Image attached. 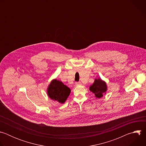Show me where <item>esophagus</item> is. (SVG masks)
<instances>
[{"label": "esophagus", "instance_id": "esophagus-1", "mask_svg": "<svg viewBox=\"0 0 146 146\" xmlns=\"http://www.w3.org/2000/svg\"><path fill=\"white\" fill-rule=\"evenodd\" d=\"M76 85L78 86V85H81V82L80 81L78 82H76Z\"/></svg>", "mask_w": 146, "mask_h": 146}]
</instances>
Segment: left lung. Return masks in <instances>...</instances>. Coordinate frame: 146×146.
Returning <instances> with one entry per match:
<instances>
[{
  "mask_svg": "<svg viewBox=\"0 0 146 146\" xmlns=\"http://www.w3.org/2000/svg\"><path fill=\"white\" fill-rule=\"evenodd\" d=\"M90 90L95 95L96 98H100L107 91L106 82L100 78L95 79L93 84L90 87Z\"/></svg>",
  "mask_w": 146,
  "mask_h": 146,
  "instance_id": "left-lung-1",
  "label": "left lung"
}]
</instances>
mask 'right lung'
<instances>
[{
	"instance_id": "right-lung-1",
	"label": "right lung",
	"mask_w": 146,
	"mask_h": 146,
	"mask_svg": "<svg viewBox=\"0 0 146 146\" xmlns=\"http://www.w3.org/2000/svg\"><path fill=\"white\" fill-rule=\"evenodd\" d=\"M70 92L71 90L69 87L56 79L51 82L47 90L48 96L53 100L61 103H65Z\"/></svg>"
}]
</instances>
